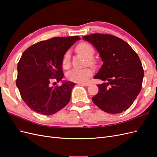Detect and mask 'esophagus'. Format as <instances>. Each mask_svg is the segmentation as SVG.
<instances>
[{
    "label": "esophagus",
    "instance_id": "34e87169",
    "mask_svg": "<svg viewBox=\"0 0 157 157\" xmlns=\"http://www.w3.org/2000/svg\"><path fill=\"white\" fill-rule=\"evenodd\" d=\"M81 84L84 86H90V84L89 83H81Z\"/></svg>",
    "mask_w": 157,
    "mask_h": 157
}]
</instances>
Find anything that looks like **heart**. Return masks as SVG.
I'll return each mask as SVG.
<instances>
[{
  "label": "heart",
  "mask_w": 157,
  "mask_h": 157,
  "mask_svg": "<svg viewBox=\"0 0 157 157\" xmlns=\"http://www.w3.org/2000/svg\"><path fill=\"white\" fill-rule=\"evenodd\" d=\"M76 50L78 54H82L88 58V61L90 65H94L96 63L92 58L94 54V49L91 44L84 42H80L76 47ZM62 66L65 69L69 68L70 66V54L69 52H66L63 57ZM92 75V71L88 68L83 69H74L69 71L67 74V77L71 81L75 82H86Z\"/></svg>",
  "instance_id": "1"
}]
</instances>
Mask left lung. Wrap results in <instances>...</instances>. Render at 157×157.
Masks as SVG:
<instances>
[{
  "instance_id": "1",
  "label": "left lung",
  "mask_w": 157,
  "mask_h": 157,
  "mask_svg": "<svg viewBox=\"0 0 157 157\" xmlns=\"http://www.w3.org/2000/svg\"><path fill=\"white\" fill-rule=\"evenodd\" d=\"M83 39L95 47L103 62L94 78L107 81L98 85L93 102L108 113L126 111L142 86L144 71L139 56L126 42L113 35L95 33Z\"/></svg>"
}]
</instances>
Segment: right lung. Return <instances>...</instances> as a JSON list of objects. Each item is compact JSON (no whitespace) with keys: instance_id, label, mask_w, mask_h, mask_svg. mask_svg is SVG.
<instances>
[{"instance_id":"1","label":"right lung","mask_w":157,"mask_h":157,"mask_svg":"<svg viewBox=\"0 0 157 157\" xmlns=\"http://www.w3.org/2000/svg\"><path fill=\"white\" fill-rule=\"evenodd\" d=\"M78 40V36L52 38L32 45L23 53L17 64L16 83L23 100L33 111L53 115L69 102L75 83L62 80V59ZM53 79L63 84L52 87Z\"/></svg>"}]
</instances>
